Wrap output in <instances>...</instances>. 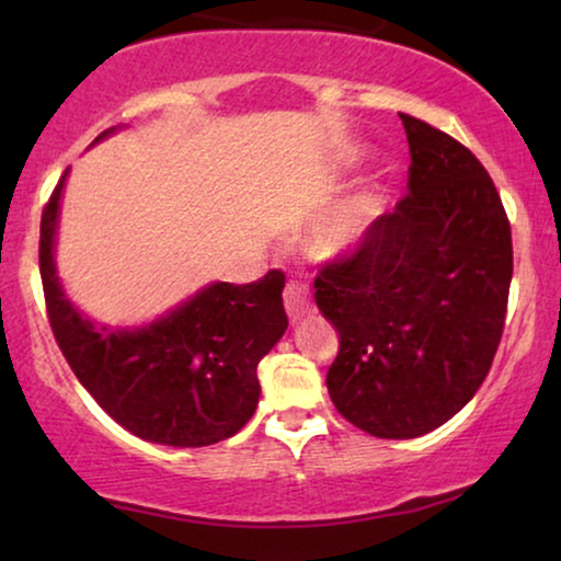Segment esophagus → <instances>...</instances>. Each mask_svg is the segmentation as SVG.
<instances>
[{
	"instance_id": "obj_1",
	"label": "esophagus",
	"mask_w": 561,
	"mask_h": 561,
	"mask_svg": "<svg viewBox=\"0 0 561 561\" xmlns=\"http://www.w3.org/2000/svg\"><path fill=\"white\" fill-rule=\"evenodd\" d=\"M283 304H286V313L294 324L296 321H301L304 317H309V313L313 311L309 294H306L298 283H290V286L286 288V294H283Z\"/></svg>"
}]
</instances>
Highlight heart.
<instances>
[{"label":"heart","instance_id":"1","mask_svg":"<svg viewBox=\"0 0 561 561\" xmlns=\"http://www.w3.org/2000/svg\"><path fill=\"white\" fill-rule=\"evenodd\" d=\"M367 158L363 145H347L340 152V171H350ZM388 188L382 181H367L363 186L344 196L340 204L332 206L317 225L306 234V248L317 260L324 263H342L363 252L373 237L378 234L388 214Z\"/></svg>","mask_w":561,"mask_h":561}]
</instances>
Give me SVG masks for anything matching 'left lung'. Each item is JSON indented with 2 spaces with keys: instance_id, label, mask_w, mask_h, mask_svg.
Masks as SVG:
<instances>
[{
  "instance_id": "obj_1",
  "label": "left lung",
  "mask_w": 561,
  "mask_h": 561,
  "mask_svg": "<svg viewBox=\"0 0 561 561\" xmlns=\"http://www.w3.org/2000/svg\"><path fill=\"white\" fill-rule=\"evenodd\" d=\"M401 119L411 194L359 255L313 283L340 334L329 396L378 439H416L472 401L501 342L513 275L508 217L480 160L426 122Z\"/></svg>"
}]
</instances>
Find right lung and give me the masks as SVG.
Here are the masks:
<instances>
[{
  "instance_id": "right-lung-1",
  "label": "right lung",
  "mask_w": 561,
  "mask_h": 561,
  "mask_svg": "<svg viewBox=\"0 0 561 561\" xmlns=\"http://www.w3.org/2000/svg\"><path fill=\"white\" fill-rule=\"evenodd\" d=\"M117 129H106L91 148ZM68 171L43 211L41 278L53 334L76 378L145 442L209 447L237 434L260 401V359L288 329L283 273L271 271L250 286L206 283L145 324H99L71 301L56 267Z\"/></svg>"
}]
</instances>
